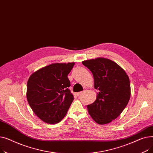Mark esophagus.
I'll use <instances>...</instances> for the list:
<instances>
[{"mask_svg": "<svg viewBox=\"0 0 153 153\" xmlns=\"http://www.w3.org/2000/svg\"><path fill=\"white\" fill-rule=\"evenodd\" d=\"M83 93V92H77L76 94L77 95H79L80 94H82Z\"/></svg>", "mask_w": 153, "mask_h": 153, "instance_id": "obj_1", "label": "esophagus"}]
</instances>
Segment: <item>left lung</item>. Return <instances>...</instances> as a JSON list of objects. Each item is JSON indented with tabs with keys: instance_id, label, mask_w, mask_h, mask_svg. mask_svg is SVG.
<instances>
[{
	"instance_id": "obj_1",
	"label": "left lung",
	"mask_w": 153,
	"mask_h": 153,
	"mask_svg": "<svg viewBox=\"0 0 153 153\" xmlns=\"http://www.w3.org/2000/svg\"><path fill=\"white\" fill-rule=\"evenodd\" d=\"M94 79L97 99L87 105L89 115L100 125L116 119L123 111L131 95L130 82L126 72L114 61L97 58L82 62Z\"/></svg>"
}]
</instances>
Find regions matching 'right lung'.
Here are the masks:
<instances>
[{"mask_svg":"<svg viewBox=\"0 0 153 153\" xmlns=\"http://www.w3.org/2000/svg\"><path fill=\"white\" fill-rule=\"evenodd\" d=\"M74 64H50L34 72L28 80V102L36 116L46 123L61 122L74 100L68 89L71 84L68 75Z\"/></svg>","mask_w":153,"mask_h":153,"instance_id":"1","label":"right lung"}]
</instances>
